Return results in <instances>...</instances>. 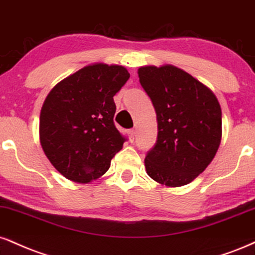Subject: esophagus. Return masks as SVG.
Listing matches in <instances>:
<instances>
[{
  "instance_id": "esophagus-1",
  "label": "esophagus",
  "mask_w": 255,
  "mask_h": 255,
  "mask_svg": "<svg viewBox=\"0 0 255 255\" xmlns=\"http://www.w3.org/2000/svg\"><path fill=\"white\" fill-rule=\"evenodd\" d=\"M134 135H135V130H134V129L128 130V137H129L130 142H133V141H134Z\"/></svg>"
}]
</instances>
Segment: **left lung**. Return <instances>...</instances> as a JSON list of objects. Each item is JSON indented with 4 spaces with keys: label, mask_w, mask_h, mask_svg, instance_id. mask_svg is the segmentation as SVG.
Segmentation results:
<instances>
[{
    "label": "left lung",
    "mask_w": 255,
    "mask_h": 255,
    "mask_svg": "<svg viewBox=\"0 0 255 255\" xmlns=\"http://www.w3.org/2000/svg\"><path fill=\"white\" fill-rule=\"evenodd\" d=\"M157 113L158 140L145 158L153 180L178 188L197 178L216 155L222 112L215 94L179 67L165 64L137 70Z\"/></svg>",
    "instance_id": "left-lung-1"
}]
</instances>
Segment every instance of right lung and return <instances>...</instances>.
Masks as SVG:
<instances>
[{
  "mask_svg": "<svg viewBox=\"0 0 255 255\" xmlns=\"http://www.w3.org/2000/svg\"><path fill=\"white\" fill-rule=\"evenodd\" d=\"M129 78L121 65L94 63L57 83L40 112L39 137L58 172L75 183L102 177L124 146L114 125L115 94Z\"/></svg>",
  "mask_w": 255,
  "mask_h": 255,
  "instance_id": "right-lung-1",
  "label": "right lung"
}]
</instances>
